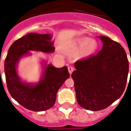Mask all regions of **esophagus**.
Masks as SVG:
<instances>
[{"instance_id": "esophagus-1", "label": "esophagus", "mask_w": 131, "mask_h": 131, "mask_svg": "<svg viewBox=\"0 0 131 131\" xmlns=\"http://www.w3.org/2000/svg\"><path fill=\"white\" fill-rule=\"evenodd\" d=\"M68 70H69V73L71 74V73H72L73 71H74V67H73V66H69Z\"/></svg>"}]
</instances>
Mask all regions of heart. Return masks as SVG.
<instances>
[{
  "label": "heart",
  "instance_id": "1",
  "mask_svg": "<svg viewBox=\"0 0 131 131\" xmlns=\"http://www.w3.org/2000/svg\"><path fill=\"white\" fill-rule=\"evenodd\" d=\"M97 43L95 41H92L90 38L80 39L75 43V49H83L85 48L86 54L93 53L97 48Z\"/></svg>",
  "mask_w": 131,
  "mask_h": 131
}]
</instances>
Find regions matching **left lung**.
<instances>
[{
    "label": "left lung",
    "mask_w": 131,
    "mask_h": 131,
    "mask_svg": "<svg viewBox=\"0 0 131 131\" xmlns=\"http://www.w3.org/2000/svg\"><path fill=\"white\" fill-rule=\"evenodd\" d=\"M99 37L102 50L76 61L71 74L78 103L92 111L105 109L122 95L129 67L121 44L107 37Z\"/></svg>",
    "instance_id": "left-lung-1"
}]
</instances>
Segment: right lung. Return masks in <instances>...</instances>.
Returning a JSON list of instances; mask_svg holds the SVG:
<instances>
[{"instance_id":"obj_1","label":"right lung","mask_w":131,"mask_h":131,"mask_svg":"<svg viewBox=\"0 0 131 131\" xmlns=\"http://www.w3.org/2000/svg\"><path fill=\"white\" fill-rule=\"evenodd\" d=\"M51 39L49 34H28L12 44L5 60V73L9 92L20 105L32 111H44L53 107L58 90L70 76L67 67L56 68L48 64L45 67L42 80L38 84L32 85L23 83L19 79L16 70L19 59L30 51L53 52L55 48Z\"/></svg>"}]
</instances>
